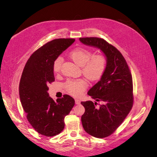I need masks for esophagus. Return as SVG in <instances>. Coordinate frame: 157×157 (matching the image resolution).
<instances>
[{"label": "esophagus", "instance_id": "1", "mask_svg": "<svg viewBox=\"0 0 157 157\" xmlns=\"http://www.w3.org/2000/svg\"><path fill=\"white\" fill-rule=\"evenodd\" d=\"M75 103H76V104H80V101L79 99H77V98H76Z\"/></svg>", "mask_w": 157, "mask_h": 157}]
</instances>
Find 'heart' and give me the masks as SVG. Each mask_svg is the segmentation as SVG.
<instances>
[{
    "mask_svg": "<svg viewBox=\"0 0 157 157\" xmlns=\"http://www.w3.org/2000/svg\"><path fill=\"white\" fill-rule=\"evenodd\" d=\"M72 60L82 67V73L88 79L96 81L101 78L107 67V59L102 55H93L92 52L88 49L78 47L70 53ZM63 62L61 56L56 58L53 63V70L59 72ZM88 86L85 79L69 80L65 83L67 91L73 96H80Z\"/></svg>",
    "mask_w": 157,
    "mask_h": 157,
    "instance_id": "obj_1",
    "label": "heart"
}]
</instances>
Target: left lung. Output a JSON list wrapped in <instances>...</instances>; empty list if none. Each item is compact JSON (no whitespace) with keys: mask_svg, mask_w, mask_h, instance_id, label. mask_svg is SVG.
Segmentation results:
<instances>
[{"mask_svg":"<svg viewBox=\"0 0 157 157\" xmlns=\"http://www.w3.org/2000/svg\"><path fill=\"white\" fill-rule=\"evenodd\" d=\"M79 40L84 44L99 48L107 58L103 76L88 92L92 98L102 104L81 102L85 109L81 117L84 130L95 137L104 138L114 133L132 108V77L120 52L104 39L80 37Z\"/></svg>","mask_w":157,"mask_h":157,"instance_id":"1","label":"left lung"}]
</instances>
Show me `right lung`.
<instances>
[{"instance_id": "add662e5", "label": "right lung", "mask_w": 157, "mask_h": 157, "mask_svg": "<svg viewBox=\"0 0 157 157\" xmlns=\"http://www.w3.org/2000/svg\"><path fill=\"white\" fill-rule=\"evenodd\" d=\"M74 41L61 38L48 42L30 56L21 74L19 94L26 117L34 130L46 137L56 136L63 130L64 118L75 104L68 95L55 102L48 93V85L55 81L54 60Z\"/></svg>"}]
</instances>
